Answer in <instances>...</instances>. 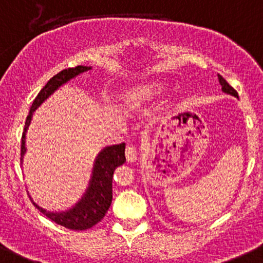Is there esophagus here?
<instances>
[{
    "mask_svg": "<svg viewBox=\"0 0 263 263\" xmlns=\"http://www.w3.org/2000/svg\"><path fill=\"white\" fill-rule=\"evenodd\" d=\"M125 156H126V159H128L129 162L135 161V159H137V157H138V147H137V145L129 144L128 147H126Z\"/></svg>",
    "mask_w": 263,
    "mask_h": 263,
    "instance_id": "esophagus-1",
    "label": "esophagus"
}]
</instances>
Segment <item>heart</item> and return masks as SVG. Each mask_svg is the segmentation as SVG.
<instances>
[{
	"label": "heart",
	"mask_w": 263,
	"mask_h": 263,
	"mask_svg": "<svg viewBox=\"0 0 263 263\" xmlns=\"http://www.w3.org/2000/svg\"><path fill=\"white\" fill-rule=\"evenodd\" d=\"M157 91H158V88L154 87V86H145V87L139 88V90L135 92V96L142 97V99H147V97L153 96Z\"/></svg>",
	"instance_id": "heart-1"
}]
</instances>
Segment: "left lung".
<instances>
[{
	"label": "left lung",
	"mask_w": 263,
	"mask_h": 263,
	"mask_svg": "<svg viewBox=\"0 0 263 263\" xmlns=\"http://www.w3.org/2000/svg\"><path fill=\"white\" fill-rule=\"evenodd\" d=\"M219 82H220V85H221V90H223L224 92H227V93L232 95V96H234V97H238V92L235 91L234 88H233L232 86L229 85V83L227 82V81L224 80V78L221 77L220 74H219Z\"/></svg>",
	"instance_id": "left-lung-1"
}]
</instances>
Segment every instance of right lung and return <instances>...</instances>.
I'll list each match as a JSON object with an SVG mask.
<instances>
[{"label":"right lung","instance_id":"right-lung-1","mask_svg":"<svg viewBox=\"0 0 263 263\" xmlns=\"http://www.w3.org/2000/svg\"><path fill=\"white\" fill-rule=\"evenodd\" d=\"M90 69V67L78 66L76 68L63 69L48 81L47 85L40 90L37 96L32 101L29 115L26 116L25 128H24L23 137H21V158L25 153V133L30 124L32 111L49 96L53 93L59 86L66 83L71 78L76 77L80 73L86 72ZM125 162V143L111 145V147L105 148L99 154L96 159V163L93 167V175L90 181V187L85 196L82 197L80 202L74 208L66 213H49L44 209L35 206L39 209L40 213L44 214L51 221L57 223L58 226L66 227L73 231H86L93 226H96L99 221L102 220L105 214L109 210L112 201V175L118 166Z\"/></svg>","mask_w":263,"mask_h":263}]
</instances>
